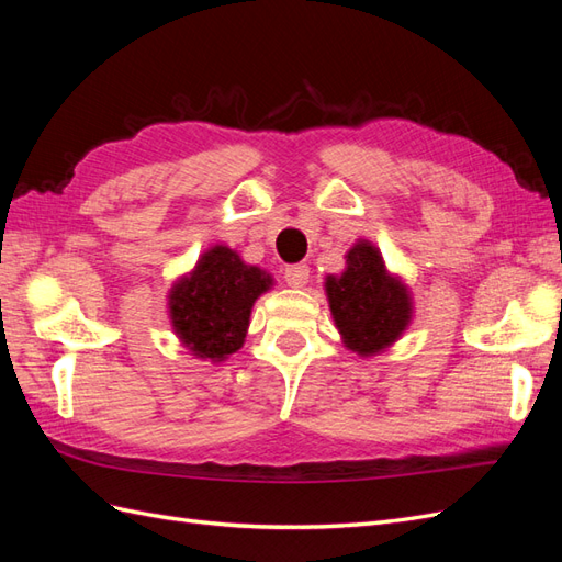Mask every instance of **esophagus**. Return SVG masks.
Listing matches in <instances>:
<instances>
[{
    "instance_id": "34e87169",
    "label": "esophagus",
    "mask_w": 562,
    "mask_h": 562,
    "mask_svg": "<svg viewBox=\"0 0 562 562\" xmlns=\"http://www.w3.org/2000/svg\"><path fill=\"white\" fill-rule=\"evenodd\" d=\"M283 279L291 288H304L310 281V267L307 265H288L283 271Z\"/></svg>"
}]
</instances>
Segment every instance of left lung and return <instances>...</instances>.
Masks as SVG:
<instances>
[{"label":"left lung","mask_w":562,"mask_h":562,"mask_svg":"<svg viewBox=\"0 0 562 562\" xmlns=\"http://www.w3.org/2000/svg\"><path fill=\"white\" fill-rule=\"evenodd\" d=\"M326 293L345 345L363 356L396 342L411 323V295L398 279L386 274L382 255L368 241L347 252V269L342 277L326 279Z\"/></svg>","instance_id":"1"}]
</instances>
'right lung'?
<instances>
[{"label": "right lung", "mask_w": 562, "mask_h": 562, "mask_svg": "<svg viewBox=\"0 0 562 562\" xmlns=\"http://www.w3.org/2000/svg\"><path fill=\"white\" fill-rule=\"evenodd\" d=\"M271 285L262 269L244 265L227 246L201 255L190 277L171 291V321L199 359L223 361L241 349L252 302Z\"/></svg>", "instance_id": "1"}]
</instances>
